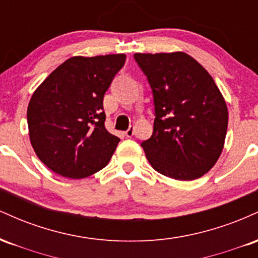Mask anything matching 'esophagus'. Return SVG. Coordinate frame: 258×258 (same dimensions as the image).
<instances>
[{
  "instance_id": "34e87169",
  "label": "esophagus",
  "mask_w": 258,
  "mask_h": 258,
  "mask_svg": "<svg viewBox=\"0 0 258 258\" xmlns=\"http://www.w3.org/2000/svg\"><path fill=\"white\" fill-rule=\"evenodd\" d=\"M133 133H135V126H130V128L125 132V135H126V137L131 138L133 136Z\"/></svg>"
}]
</instances>
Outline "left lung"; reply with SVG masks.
Instances as JSON below:
<instances>
[{
	"instance_id": "left-lung-1",
	"label": "left lung",
	"mask_w": 258,
	"mask_h": 258,
	"mask_svg": "<svg viewBox=\"0 0 258 258\" xmlns=\"http://www.w3.org/2000/svg\"><path fill=\"white\" fill-rule=\"evenodd\" d=\"M153 90V135L142 143L159 173L193 180L209 172L226 141L228 109L212 76L184 52L136 53Z\"/></svg>"
}]
</instances>
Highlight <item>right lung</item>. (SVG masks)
Wrapping results in <instances>:
<instances>
[{"instance_id":"obj_1","label":"right lung","mask_w":258,"mask_h":258,"mask_svg":"<svg viewBox=\"0 0 258 258\" xmlns=\"http://www.w3.org/2000/svg\"><path fill=\"white\" fill-rule=\"evenodd\" d=\"M125 54L75 55L49 74L28 105L31 146L49 170L81 179L108 165L120 138L106 131L103 98Z\"/></svg>"}]
</instances>
